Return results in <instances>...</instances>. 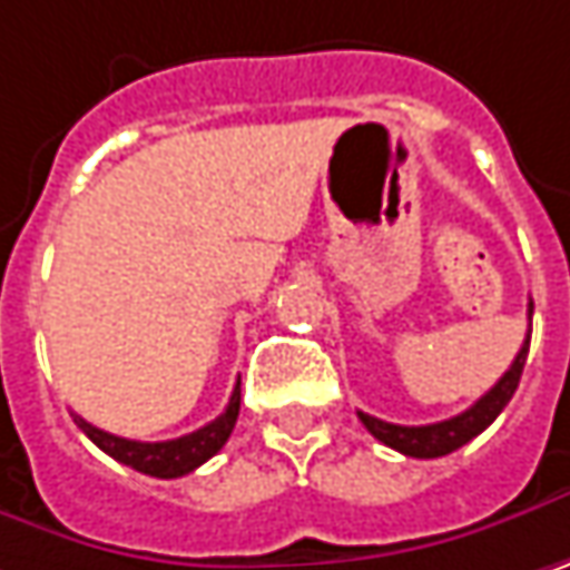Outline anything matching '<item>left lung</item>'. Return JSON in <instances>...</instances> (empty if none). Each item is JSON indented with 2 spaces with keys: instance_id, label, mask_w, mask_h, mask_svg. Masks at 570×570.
Listing matches in <instances>:
<instances>
[{
  "instance_id": "1",
  "label": "left lung",
  "mask_w": 570,
  "mask_h": 570,
  "mask_svg": "<svg viewBox=\"0 0 570 570\" xmlns=\"http://www.w3.org/2000/svg\"><path fill=\"white\" fill-rule=\"evenodd\" d=\"M529 316H532V303H529ZM525 354H529V335H525V342L519 348L517 361L510 364V371L490 386L471 410L445 419V422H432V425H393V422L367 416V413H357V419L364 422V429L377 442H384V445L396 449V452L410 454V458H442V454H452L461 445H468L474 435H481L487 425L503 413V406L513 400L519 377H522V367H525Z\"/></svg>"
}]
</instances>
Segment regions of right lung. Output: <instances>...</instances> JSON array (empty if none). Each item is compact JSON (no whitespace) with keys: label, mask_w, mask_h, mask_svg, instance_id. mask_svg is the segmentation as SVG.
Returning a JSON list of instances; mask_svg holds the SVG:
<instances>
[{"label":"right lung","mask_w":570,"mask_h":570,"mask_svg":"<svg viewBox=\"0 0 570 570\" xmlns=\"http://www.w3.org/2000/svg\"><path fill=\"white\" fill-rule=\"evenodd\" d=\"M238 410H242V381L232 390V400L225 406V413L213 419L209 425L180 435V439H170V442H135V439H121L112 432H102L96 429L92 422H86L83 416L73 413V422L89 435L92 445H99L109 458H116L118 464H128L141 474H151V478H184L189 471H196L199 464H206L216 452H222V445L228 442L235 422H238Z\"/></svg>","instance_id":"1"}]
</instances>
